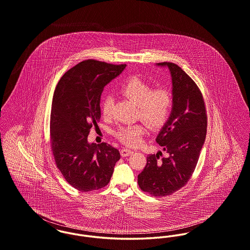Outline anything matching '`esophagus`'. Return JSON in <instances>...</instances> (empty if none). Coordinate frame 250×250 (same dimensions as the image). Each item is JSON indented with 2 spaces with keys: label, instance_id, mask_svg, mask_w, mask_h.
I'll return each instance as SVG.
<instances>
[{
  "label": "esophagus",
  "instance_id": "34e87169",
  "mask_svg": "<svg viewBox=\"0 0 250 250\" xmlns=\"http://www.w3.org/2000/svg\"><path fill=\"white\" fill-rule=\"evenodd\" d=\"M132 153H133V151L130 150V149H128V148H123V149L120 150V155L122 157H128V156L131 155Z\"/></svg>",
  "mask_w": 250,
  "mask_h": 250
}]
</instances>
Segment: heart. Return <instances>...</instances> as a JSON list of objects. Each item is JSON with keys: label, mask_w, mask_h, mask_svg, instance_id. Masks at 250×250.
<instances>
[{"label": "heart", "mask_w": 250, "mask_h": 250, "mask_svg": "<svg viewBox=\"0 0 250 250\" xmlns=\"http://www.w3.org/2000/svg\"><path fill=\"white\" fill-rule=\"evenodd\" d=\"M120 93L138 105V116L150 128L163 127L169 119L172 108V97L167 90H154L152 86L138 77L128 79L120 87ZM114 99L106 96L102 101V114L104 118L112 115ZM145 129L140 124L120 126L117 137L127 146H136Z\"/></svg>", "instance_id": "heart-1"}]
</instances>
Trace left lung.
Listing matches in <instances>:
<instances>
[{"instance_id":"obj_1","label":"left lung","mask_w":250,"mask_h":250,"mask_svg":"<svg viewBox=\"0 0 250 250\" xmlns=\"http://www.w3.org/2000/svg\"><path fill=\"white\" fill-rule=\"evenodd\" d=\"M167 67L172 78L173 104L169 119L156 137L162 151L146 157V165L138 174V185L151 195L173 194L184 187L193 174L207 136V119L205 102L195 82L172 62Z\"/></svg>"}]
</instances>
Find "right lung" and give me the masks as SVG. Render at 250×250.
<instances>
[{
  "mask_svg": "<svg viewBox=\"0 0 250 250\" xmlns=\"http://www.w3.org/2000/svg\"><path fill=\"white\" fill-rule=\"evenodd\" d=\"M126 64L114 65L87 60L67 71L53 95L50 117L51 148L66 181L82 192L108 184L120 151L102 143H88L87 135L101 119V95Z\"/></svg>",
  "mask_w": 250,
  "mask_h": 250,
  "instance_id": "right-lung-1",
  "label": "right lung"
}]
</instances>
